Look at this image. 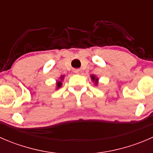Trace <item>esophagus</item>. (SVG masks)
Returning a JSON list of instances; mask_svg holds the SVG:
<instances>
[{"label":"esophagus","mask_w":153,"mask_h":153,"mask_svg":"<svg viewBox=\"0 0 153 153\" xmlns=\"http://www.w3.org/2000/svg\"><path fill=\"white\" fill-rule=\"evenodd\" d=\"M75 74H80V70H79V69H75Z\"/></svg>","instance_id":"obj_1"}]
</instances>
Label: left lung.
<instances>
[{"label":"left lung","instance_id":"obj_1","mask_svg":"<svg viewBox=\"0 0 153 153\" xmlns=\"http://www.w3.org/2000/svg\"><path fill=\"white\" fill-rule=\"evenodd\" d=\"M90 78H91V79H92V82L95 83V84L96 86L98 85V78H97V77L95 76V75H90Z\"/></svg>","mask_w":153,"mask_h":153}]
</instances>
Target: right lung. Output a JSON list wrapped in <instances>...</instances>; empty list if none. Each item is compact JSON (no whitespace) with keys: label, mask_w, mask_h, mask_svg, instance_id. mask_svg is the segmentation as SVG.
<instances>
[{"label":"right lung","mask_w":153,"mask_h":153,"mask_svg":"<svg viewBox=\"0 0 153 153\" xmlns=\"http://www.w3.org/2000/svg\"><path fill=\"white\" fill-rule=\"evenodd\" d=\"M64 77H65V75H61V76L59 78L60 81L57 80V81H56V89H59V88L61 87V86H62V81H63V80H64Z\"/></svg>","instance_id":"add662e5"}]
</instances>
